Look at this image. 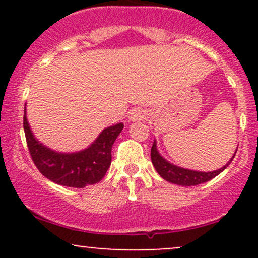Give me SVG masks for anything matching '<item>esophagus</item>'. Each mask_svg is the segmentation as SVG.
Wrapping results in <instances>:
<instances>
[{
    "label": "esophagus",
    "instance_id": "obj_1",
    "mask_svg": "<svg viewBox=\"0 0 258 258\" xmlns=\"http://www.w3.org/2000/svg\"><path fill=\"white\" fill-rule=\"evenodd\" d=\"M144 116H146V112L139 108L132 109V110H130V112H128V120L130 121L142 120V119H144Z\"/></svg>",
    "mask_w": 258,
    "mask_h": 258
}]
</instances>
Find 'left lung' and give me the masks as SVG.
Instances as JSON below:
<instances>
[{"label":"left lung","mask_w":258,"mask_h":258,"mask_svg":"<svg viewBox=\"0 0 258 258\" xmlns=\"http://www.w3.org/2000/svg\"><path fill=\"white\" fill-rule=\"evenodd\" d=\"M236 150H238V148H236ZM235 154L236 152L234 153L232 159H230L223 167L220 168V170L211 171V172H201V171L188 170V168L178 167L176 166V165L171 164V162H168L166 159H164L159 154L158 148H156V141H154L153 143L150 158H152V162L154 167H155V170L158 171V173L165 180H167V182L173 183V184H177V185L189 186V185L201 184V183H205L207 180L215 178V177L218 176L222 171L226 170L228 165L232 162V160L234 159V156H235Z\"/></svg>","instance_id":"8db88e82"}]
</instances>
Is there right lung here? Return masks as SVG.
Returning a JSON list of instances; mask_svg holds the SVG:
<instances>
[{"label":"right lung","instance_id":"right-lung-1","mask_svg":"<svg viewBox=\"0 0 258 258\" xmlns=\"http://www.w3.org/2000/svg\"><path fill=\"white\" fill-rule=\"evenodd\" d=\"M24 132L31 159L46 178L57 184L84 188L96 184L111 164V148L123 123L106 127L90 147L76 153H58L49 149L32 135L24 108Z\"/></svg>","mask_w":258,"mask_h":258}]
</instances>
